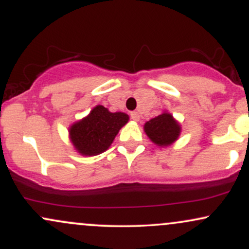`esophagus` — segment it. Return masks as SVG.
<instances>
[{
  "label": "esophagus",
  "mask_w": 249,
  "mask_h": 249,
  "mask_svg": "<svg viewBox=\"0 0 249 249\" xmlns=\"http://www.w3.org/2000/svg\"><path fill=\"white\" fill-rule=\"evenodd\" d=\"M131 118H132V121L134 122H139L141 115H139V112H137V111H133V112H131Z\"/></svg>",
  "instance_id": "1"
}]
</instances>
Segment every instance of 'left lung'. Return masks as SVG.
I'll list each match as a JSON object with an SVG mask.
<instances>
[{
  "mask_svg": "<svg viewBox=\"0 0 249 249\" xmlns=\"http://www.w3.org/2000/svg\"><path fill=\"white\" fill-rule=\"evenodd\" d=\"M144 131L150 141L157 146L167 147L178 141L181 132V125L170 112L164 111L156 118L145 123Z\"/></svg>",
  "mask_w": 249,
  "mask_h": 249,
  "instance_id": "left-lung-1",
  "label": "left lung"
}]
</instances>
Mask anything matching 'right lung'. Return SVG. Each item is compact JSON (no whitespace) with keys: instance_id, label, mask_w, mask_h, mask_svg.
Instances as JSON below:
<instances>
[{"instance_id":"add662e5","label":"right lung","mask_w":249,"mask_h":249,"mask_svg":"<svg viewBox=\"0 0 249 249\" xmlns=\"http://www.w3.org/2000/svg\"><path fill=\"white\" fill-rule=\"evenodd\" d=\"M128 122L124 112H110L103 105H96L84 118L69 127V139L76 152L92 157L111 146L119 130Z\"/></svg>"}]
</instances>
